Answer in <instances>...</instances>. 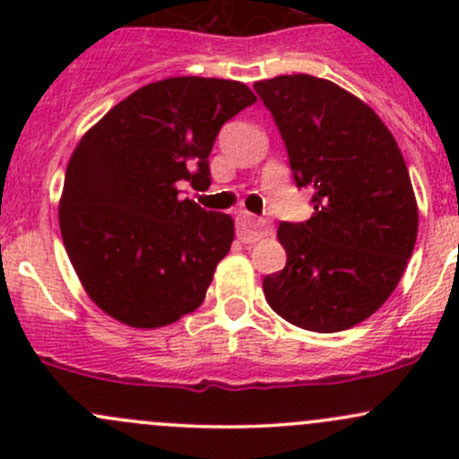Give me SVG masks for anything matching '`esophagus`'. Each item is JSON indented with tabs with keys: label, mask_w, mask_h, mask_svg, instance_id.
Listing matches in <instances>:
<instances>
[{
	"label": "esophagus",
	"mask_w": 459,
	"mask_h": 459,
	"mask_svg": "<svg viewBox=\"0 0 459 459\" xmlns=\"http://www.w3.org/2000/svg\"><path fill=\"white\" fill-rule=\"evenodd\" d=\"M271 230H273L271 224L259 220V217H253V215L239 217V238H242L244 242H257V239L271 235Z\"/></svg>",
	"instance_id": "obj_1"
}]
</instances>
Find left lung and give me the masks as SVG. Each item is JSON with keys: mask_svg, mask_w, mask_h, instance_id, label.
I'll list each match as a JSON object with an SVG mask.
<instances>
[{"mask_svg": "<svg viewBox=\"0 0 459 459\" xmlns=\"http://www.w3.org/2000/svg\"><path fill=\"white\" fill-rule=\"evenodd\" d=\"M253 88L316 208L277 229L286 266L264 277L266 302L307 331H346L386 302L413 253L418 204L406 161L375 110L333 82L280 75Z\"/></svg>", "mask_w": 459, "mask_h": 459, "instance_id": "8db88e82", "label": "left lung"}]
</instances>
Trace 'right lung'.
<instances>
[{"mask_svg":"<svg viewBox=\"0 0 459 459\" xmlns=\"http://www.w3.org/2000/svg\"><path fill=\"white\" fill-rule=\"evenodd\" d=\"M255 100L242 82L169 77L113 106L77 143L59 229L86 293L110 317L157 328L204 302L233 220L182 200L179 184H211L217 133Z\"/></svg>","mask_w":459,"mask_h":459,"instance_id":"add662e5","label":"right lung"}]
</instances>
